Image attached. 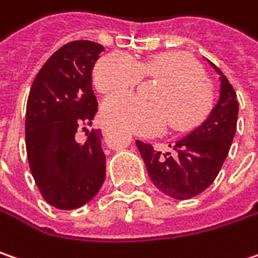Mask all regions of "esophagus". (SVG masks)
Here are the masks:
<instances>
[{"label": "esophagus", "mask_w": 258, "mask_h": 258, "mask_svg": "<svg viewBox=\"0 0 258 258\" xmlns=\"http://www.w3.org/2000/svg\"><path fill=\"white\" fill-rule=\"evenodd\" d=\"M110 131H111V126H109V124H106V126H103V134L104 135H107Z\"/></svg>", "instance_id": "esophagus-1"}]
</instances>
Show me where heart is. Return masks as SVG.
Instances as JSON below:
<instances>
[{
	"instance_id": "b5f03b06",
	"label": "heart",
	"mask_w": 258,
	"mask_h": 258,
	"mask_svg": "<svg viewBox=\"0 0 258 258\" xmlns=\"http://www.w3.org/2000/svg\"><path fill=\"white\" fill-rule=\"evenodd\" d=\"M142 75L162 80L153 99L155 105L141 102L128 93H116L103 103V117L110 124L138 135L161 132L170 120L175 129L196 123L209 106V91L199 63L180 52H164L145 60H135L123 52L98 59L93 81L100 93L127 89Z\"/></svg>"
}]
</instances>
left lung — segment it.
Segmentation results:
<instances>
[{
    "instance_id": "8db88e82",
    "label": "left lung",
    "mask_w": 258,
    "mask_h": 258,
    "mask_svg": "<svg viewBox=\"0 0 258 258\" xmlns=\"http://www.w3.org/2000/svg\"><path fill=\"white\" fill-rule=\"evenodd\" d=\"M206 60L221 81L219 97L209 116L186 136L177 139L173 152L161 154L151 144L136 141L154 186L173 199H191L212 184L237 132V94L222 71L209 59Z\"/></svg>"
}]
</instances>
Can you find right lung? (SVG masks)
<instances>
[{"instance_id":"1","label":"right lung","mask_w":258,"mask_h":258,"mask_svg":"<svg viewBox=\"0 0 258 258\" xmlns=\"http://www.w3.org/2000/svg\"><path fill=\"white\" fill-rule=\"evenodd\" d=\"M104 47L90 40L63 45L33 81L26 109V149L33 178L43 199L56 209L84 206L106 178L103 135L87 131L97 113L91 71Z\"/></svg>"}]
</instances>
